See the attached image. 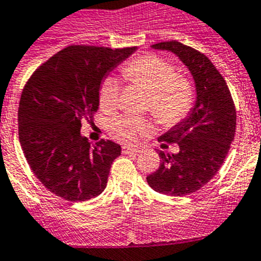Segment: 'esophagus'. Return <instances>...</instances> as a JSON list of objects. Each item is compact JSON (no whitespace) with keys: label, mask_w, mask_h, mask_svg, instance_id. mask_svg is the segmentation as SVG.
Instances as JSON below:
<instances>
[{"label":"esophagus","mask_w":261,"mask_h":261,"mask_svg":"<svg viewBox=\"0 0 261 261\" xmlns=\"http://www.w3.org/2000/svg\"><path fill=\"white\" fill-rule=\"evenodd\" d=\"M139 152H140V149L137 148V147H128V146L122 147V153H123V155H137V153Z\"/></svg>","instance_id":"esophagus-1"}]
</instances>
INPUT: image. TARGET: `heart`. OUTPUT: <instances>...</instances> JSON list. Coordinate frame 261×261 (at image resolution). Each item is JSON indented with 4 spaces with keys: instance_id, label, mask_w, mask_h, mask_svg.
<instances>
[{
    "instance_id": "heart-1",
    "label": "heart",
    "mask_w": 261,
    "mask_h": 261,
    "mask_svg": "<svg viewBox=\"0 0 261 261\" xmlns=\"http://www.w3.org/2000/svg\"><path fill=\"white\" fill-rule=\"evenodd\" d=\"M126 80L149 92L147 108L158 123L174 126L184 121L193 105V88L189 80L178 76L176 68L158 55H142L122 68ZM121 87L115 77H106L99 87V106L114 110L119 102ZM113 137L123 143H134L138 137L151 133V123L140 117L122 115L109 124Z\"/></svg>"
}]
</instances>
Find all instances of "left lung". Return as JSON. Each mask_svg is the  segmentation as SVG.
Wrapping results in <instances>:
<instances>
[{"label": "left lung", "mask_w": 261, "mask_h": 261, "mask_svg": "<svg viewBox=\"0 0 261 261\" xmlns=\"http://www.w3.org/2000/svg\"><path fill=\"white\" fill-rule=\"evenodd\" d=\"M152 48L178 56L193 76L197 97L184 121L159 138L162 146L177 144L178 152L160 151V167L147 182L159 193L188 196L207 184L225 162L235 137L237 110L225 79L203 54L176 40Z\"/></svg>", "instance_id": "left-lung-1"}]
</instances>
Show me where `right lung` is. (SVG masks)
Returning a JSON list of instances; mask_svg holds the SVG:
<instances>
[{
    "label": "right lung",
    "instance_id": "right-lung-1",
    "mask_svg": "<svg viewBox=\"0 0 261 261\" xmlns=\"http://www.w3.org/2000/svg\"><path fill=\"white\" fill-rule=\"evenodd\" d=\"M137 47L69 46L29 79L18 109L24 158L49 192L71 202L101 194L121 146L102 139L92 144L80 133L99 105V87L109 72Z\"/></svg>",
    "mask_w": 261,
    "mask_h": 261
}]
</instances>
